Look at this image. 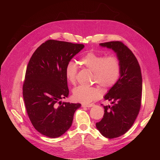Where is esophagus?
<instances>
[{"label": "esophagus", "instance_id": "obj_1", "mask_svg": "<svg viewBox=\"0 0 160 160\" xmlns=\"http://www.w3.org/2000/svg\"><path fill=\"white\" fill-rule=\"evenodd\" d=\"M94 106V104H89V105H86V104H83L82 105V108H91Z\"/></svg>", "mask_w": 160, "mask_h": 160}]
</instances>
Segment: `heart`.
Masks as SVG:
<instances>
[{
  "label": "heart",
  "instance_id": "b5f03b06",
  "mask_svg": "<svg viewBox=\"0 0 160 160\" xmlns=\"http://www.w3.org/2000/svg\"><path fill=\"white\" fill-rule=\"evenodd\" d=\"M81 64L93 72V81L105 88L112 87L118 81L121 71L119 59L116 57L103 55L88 52L80 59ZM77 67L73 62H69L65 69L67 80L75 84L77 79ZM100 90L95 87L79 86L72 91V98L83 103H89L100 97Z\"/></svg>",
  "mask_w": 160,
  "mask_h": 160
}]
</instances>
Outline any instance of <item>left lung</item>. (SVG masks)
<instances>
[{"mask_svg": "<svg viewBox=\"0 0 160 160\" xmlns=\"http://www.w3.org/2000/svg\"><path fill=\"white\" fill-rule=\"evenodd\" d=\"M113 50L120 62V75L104 99L111 105L103 106L104 115L96 128L107 138H118L132 128L141 108L142 77L139 62L129 48L120 41L100 43Z\"/></svg>", "mask_w": 160, "mask_h": 160, "instance_id": "8db88e82", "label": "left lung"}]
</instances>
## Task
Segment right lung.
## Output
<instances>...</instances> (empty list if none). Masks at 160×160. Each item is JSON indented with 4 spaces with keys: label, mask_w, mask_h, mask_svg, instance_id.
<instances>
[{
    "label": "right lung",
    "mask_w": 160,
    "mask_h": 160,
    "mask_svg": "<svg viewBox=\"0 0 160 160\" xmlns=\"http://www.w3.org/2000/svg\"><path fill=\"white\" fill-rule=\"evenodd\" d=\"M82 44L48 40L38 47L28 62L22 87L23 98L31 122L38 132L59 138L72 125L80 103L62 102L69 89L67 64L84 48Z\"/></svg>",
    "instance_id": "obj_1"
}]
</instances>
